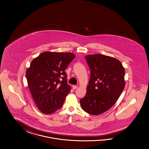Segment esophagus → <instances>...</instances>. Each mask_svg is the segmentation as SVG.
<instances>
[{"mask_svg": "<svg viewBox=\"0 0 149 149\" xmlns=\"http://www.w3.org/2000/svg\"><path fill=\"white\" fill-rule=\"evenodd\" d=\"M77 87H78V86H76V85H74V86H72V89L73 90H75V89L77 88Z\"/></svg>", "mask_w": 149, "mask_h": 149, "instance_id": "34e87169", "label": "esophagus"}]
</instances>
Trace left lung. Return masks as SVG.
I'll return each mask as SVG.
<instances>
[{"mask_svg":"<svg viewBox=\"0 0 149 149\" xmlns=\"http://www.w3.org/2000/svg\"><path fill=\"white\" fill-rule=\"evenodd\" d=\"M91 69L85 97L80 99L82 109L93 115H98L111 108L125 86V70L117 59L100 54L87 55Z\"/></svg>","mask_w":149,"mask_h":149,"instance_id":"1","label":"left lung"}]
</instances>
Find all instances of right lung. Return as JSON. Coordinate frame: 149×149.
Returning a JSON list of instances; mask_svg holds the SVG:
<instances>
[{
	"label": "right lung",
	"instance_id": "right-lung-1",
	"mask_svg": "<svg viewBox=\"0 0 149 149\" xmlns=\"http://www.w3.org/2000/svg\"><path fill=\"white\" fill-rule=\"evenodd\" d=\"M75 57L71 52L46 51L34 59L27 69L28 86L41 113H52L63 105L71 90L65 70Z\"/></svg>",
	"mask_w": 149,
	"mask_h": 149
}]
</instances>
